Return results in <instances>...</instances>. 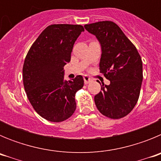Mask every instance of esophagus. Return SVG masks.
Segmentation results:
<instances>
[{"mask_svg":"<svg viewBox=\"0 0 161 161\" xmlns=\"http://www.w3.org/2000/svg\"><path fill=\"white\" fill-rule=\"evenodd\" d=\"M92 80H93L91 79V78L89 77V76H84V81H85V85H87V84L90 83V82L92 81Z\"/></svg>","mask_w":161,"mask_h":161,"instance_id":"34e87169","label":"esophagus"}]
</instances>
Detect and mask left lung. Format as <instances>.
Returning a JSON list of instances; mask_svg holds the SVG:
<instances>
[{
	"instance_id": "8db88e82",
	"label": "left lung",
	"mask_w": 161,
	"mask_h": 161,
	"mask_svg": "<svg viewBox=\"0 0 161 161\" xmlns=\"http://www.w3.org/2000/svg\"><path fill=\"white\" fill-rule=\"evenodd\" d=\"M102 47L100 72L110 81L95 95L97 109L109 119L125 117L136 105L143 81V64L137 49L117 24L103 21L85 25Z\"/></svg>"
}]
</instances>
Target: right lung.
<instances>
[{"label":"right lung","instance_id":"right-lung-1","mask_svg":"<svg viewBox=\"0 0 161 161\" xmlns=\"http://www.w3.org/2000/svg\"><path fill=\"white\" fill-rule=\"evenodd\" d=\"M84 31L80 25H48L25 56V91L35 111L50 122H63L76 110L75 94L83 87L84 79L79 75L65 80L64 67L70 62L74 43Z\"/></svg>","mask_w":161,"mask_h":161}]
</instances>
